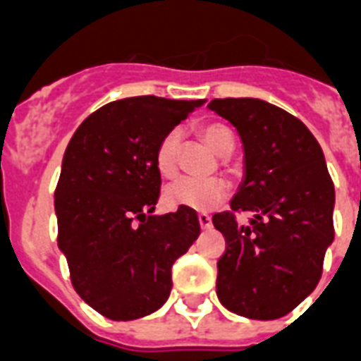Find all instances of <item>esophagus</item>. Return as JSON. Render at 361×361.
<instances>
[{"mask_svg":"<svg viewBox=\"0 0 361 361\" xmlns=\"http://www.w3.org/2000/svg\"><path fill=\"white\" fill-rule=\"evenodd\" d=\"M197 219L202 231H210V228H212V219H210V216H207V214H199Z\"/></svg>","mask_w":361,"mask_h":361,"instance_id":"34e87169","label":"esophagus"}]
</instances>
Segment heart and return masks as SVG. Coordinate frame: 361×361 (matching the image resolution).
<instances>
[{
	"label": "heart",
	"instance_id": "heart-1",
	"mask_svg": "<svg viewBox=\"0 0 361 361\" xmlns=\"http://www.w3.org/2000/svg\"><path fill=\"white\" fill-rule=\"evenodd\" d=\"M201 138L221 157H228L234 149V136L231 129L221 123H208L201 127ZM183 144V133L169 130L154 151V166L162 177H173L178 168V153ZM228 197V184L219 178L184 177L169 184L164 192V201L171 208H190L195 212H208L219 207Z\"/></svg>",
	"mask_w": 361,
	"mask_h": 361
}]
</instances>
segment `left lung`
I'll list each match as a JSON object with an SVG mask.
<instances>
[{"mask_svg":"<svg viewBox=\"0 0 361 361\" xmlns=\"http://www.w3.org/2000/svg\"><path fill=\"white\" fill-rule=\"evenodd\" d=\"M208 109L238 130L243 180L231 201L249 212L238 225L212 217L227 241L217 262V299L249 319H279L315 290L324 252L334 241V184L321 145L286 110L255 97L214 99Z\"/></svg>","mask_w":361,"mask_h":361,"instance_id":"8db88e82","label":"left lung"}]
</instances>
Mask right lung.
I'll use <instances>...</instances> for the list:
<instances>
[{"label": "right lung", "mask_w": 361, "mask_h": 361, "mask_svg": "<svg viewBox=\"0 0 361 361\" xmlns=\"http://www.w3.org/2000/svg\"><path fill=\"white\" fill-rule=\"evenodd\" d=\"M204 99L140 95L112 101L73 133L55 190L59 249L86 305L112 321L153 314L171 291V266L201 234L190 208L153 216L154 151Z\"/></svg>", "instance_id": "add662e5"}]
</instances>
